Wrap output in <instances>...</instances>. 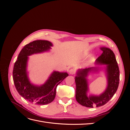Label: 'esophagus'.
Segmentation results:
<instances>
[{"label":"esophagus","instance_id":"esophagus-1","mask_svg":"<svg viewBox=\"0 0 130 130\" xmlns=\"http://www.w3.org/2000/svg\"><path fill=\"white\" fill-rule=\"evenodd\" d=\"M74 73H75V70H74V69H70V70H69V73L70 74L73 75V74H74Z\"/></svg>","mask_w":130,"mask_h":130}]
</instances>
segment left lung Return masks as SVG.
<instances>
[{
    "instance_id": "left-lung-1",
    "label": "left lung",
    "mask_w": 130,
    "mask_h": 130,
    "mask_svg": "<svg viewBox=\"0 0 130 130\" xmlns=\"http://www.w3.org/2000/svg\"><path fill=\"white\" fill-rule=\"evenodd\" d=\"M103 54L95 62V66L88 68L78 69L75 77L76 84V100L78 103L87 107H99L106 104L113 97L117 91L119 83V69L113 51L107 47H100ZM103 65L104 67L96 66ZM103 70L107 79V86L104 91L99 95L90 94L87 78L89 74Z\"/></svg>"
}]
</instances>
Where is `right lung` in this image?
I'll list each match as a JSON object with an SVG mask.
<instances>
[{
  "mask_svg": "<svg viewBox=\"0 0 130 130\" xmlns=\"http://www.w3.org/2000/svg\"><path fill=\"white\" fill-rule=\"evenodd\" d=\"M53 46L48 41L36 40L25 45L19 53L13 69V80L17 92L31 103L46 105L54 100L57 86L68 76L66 72L53 71L44 84L40 86L31 83L27 67L29 56L49 52Z\"/></svg>",
  "mask_w": 130,
  "mask_h": 130,
  "instance_id": "obj_1",
  "label": "right lung"
}]
</instances>
